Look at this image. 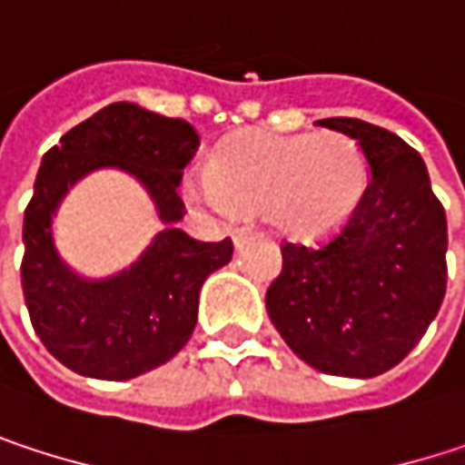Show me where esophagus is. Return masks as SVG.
I'll use <instances>...</instances> for the list:
<instances>
[{
  "mask_svg": "<svg viewBox=\"0 0 465 465\" xmlns=\"http://www.w3.org/2000/svg\"><path fill=\"white\" fill-rule=\"evenodd\" d=\"M252 236V229H247V226H239V229H233V244L236 247H242L247 239Z\"/></svg>",
  "mask_w": 465,
  "mask_h": 465,
  "instance_id": "34e87169",
  "label": "esophagus"
}]
</instances>
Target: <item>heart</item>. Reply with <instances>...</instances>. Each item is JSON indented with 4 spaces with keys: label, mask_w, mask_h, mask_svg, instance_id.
I'll return each mask as SVG.
<instances>
[{
    "label": "heart",
    "mask_w": 465,
    "mask_h": 465,
    "mask_svg": "<svg viewBox=\"0 0 465 465\" xmlns=\"http://www.w3.org/2000/svg\"><path fill=\"white\" fill-rule=\"evenodd\" d=\"M366 185L369 158L341 132H247L215 150L210 172L185 177V196L218 215L266 210L280 232L315 239L355 213Z\"/></svg>",
    "instance_id": "heart-1"
}]
</instances>
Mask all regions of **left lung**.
Listing matches in <instances>:
<instances>
[{"mask_svg": "<svg viewBox=\"0 0 465 465\" xmlns=\"http://www.w3.org/2000/svg\"><path fill=\"white\" fill-rule=\"evenodd\" d=\"M318 124L358 142L371 177L328 242L282 244L266 312L312 369L369 380L401 363L441 307L447 218L420 153L401 137L358 118Z\"/></svg>", "mask_w": 465, "mask_h": 465, "instance_id": "left-lung-1", "label": "left lung"}]
</instances>
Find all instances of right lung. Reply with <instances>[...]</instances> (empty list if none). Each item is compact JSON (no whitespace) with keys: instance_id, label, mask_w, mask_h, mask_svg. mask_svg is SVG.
<instances>
[{"instance_id":"right-lung-1","label":"right lung","mask_w":465,"mask_h":465,"mask_svg":"<svg viewBox=\"0 0 465 465\" xmlns=\"http://www.w3.org/2000/svg\"><path fill=\"white\" fill-rule=\"evenodd\" d=\"M199 134L132 102H115L69 129L43 155L24 215L21 285L32 325L50 355L94 380H134L174 358L191 339L204 280L232 261V239L199 242L177 229V196ZM96 168H121L148 191L164 229L124 272L91 281L57 252L52 218L74 182Z\"/></svg>"}]
</instances>
